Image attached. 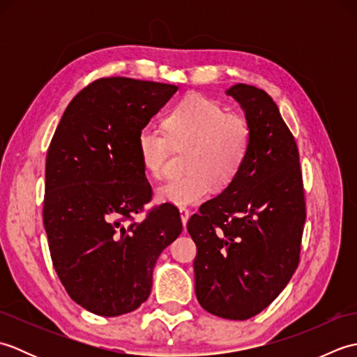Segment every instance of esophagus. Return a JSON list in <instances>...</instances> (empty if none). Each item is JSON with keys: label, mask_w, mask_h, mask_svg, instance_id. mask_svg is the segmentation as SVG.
Instances as JSON below:
<instances>
[{"label": "esophagus", "mask_w": 357, "mask_h": 357, "mask_svg": "<svg viewBox=\"0 0 357 357\" xmlns=\"http://www.w3.org/2000/svg\"><path fill=\"white\" fill-rule=\"evenodd\" d=\"M179 213H181V222L185 227L188 222V218H190V210L185 208V207H181L179 208Z\"/></svg>", "instance_id": "1"}]
</instances>
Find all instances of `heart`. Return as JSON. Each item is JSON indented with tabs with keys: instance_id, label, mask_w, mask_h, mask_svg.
Segmentation results:
<instances>
[{
	"instance_id": "b5f03b06",
	"label": "heart",
	"mask_w": 357,
	"mask_h": 357,
	"mask_svg": "<svg viewBox=\"0 0 357 357\" xmlns=\"http://www.w3.org/2000/svg\"><path fill=\"white\" fill-rule=\"evenodd\" d=\"M164 130L144 127L136 147L141 164L151 178H161L172 146L188 149L184 178L158 187L156 199L176 207L206 201L211 185L225 188L239 176L253 132L245 116L227 112L222 104L204 95H187L167 113Z\"/></svg>"
}]
</instances>
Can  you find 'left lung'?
I'll list each match as a JSON object with an SVG mask.
<instances>
[{
	"label": "left lung",
	"instance_id": "obj_1",
	"mask_svg": "<svg viewBox=\"0 0 357 357\" xmlns=\"http://www.w3.org/2000/svg\"><path fill=\"white\" fill-rule=\"evenodd\" d=\"M253 132L239 176L187 222L196 253L195 291L208 313L245 321L261 313L298 268L305 198L299 151L276 102L264 90H227Z\"/></svg>",
	"mask_w": 357,
	"mask_h": 357
}]
</instances>
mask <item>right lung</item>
Instances as JSON below:
<instances>
[{
  "label": "right lung",
  "instance_id": "1",
  "mask_svg": "<svg viewBox=\"0 0 357 357\" xmlns=\"http://www.w3.org/2000/svg\"><path fill=\"white\" fill-rule=\"evenodd\" d=\"M176 90L96 79L67 105L49 146L43 221L52 262L70 298L95 314L119 316L146 302L159 255L183 231L172 204L133 219L151 199L138 133Z\"/></svg>",
  "mask_w": 357,
  "mask_h": 357
}]
</instances>
